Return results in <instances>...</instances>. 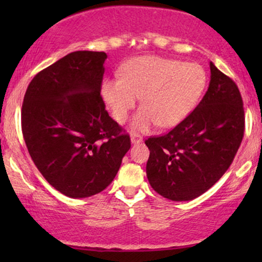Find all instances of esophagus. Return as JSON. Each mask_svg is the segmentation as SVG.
<instances>
[{"label":"esophagus","instance_id":"34e87169","mask_svg":"<svg viewBox=\"0 0 262 262\" xmlns=\"http://www.w3.org/2000/svg\"><path fill=\"white\" fill-rule=\"evenodd\" d=\"M130 140L133 144H138V143H141V141H143V138H141L139 134L133 133L130 135Z\"/></svg>","mask_w":262,"mask_h":262}]
</instances>
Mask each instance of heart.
<instances>
[{"label":"heart","instance_id":"b5f03b06","mask_svg":"<svg viewBox=\"0 0 262 262\" xmlns=\"http://www.w3.org/2000/svg\"><path fill=\"white\" fill-rule=\"evenodd\" d=\"M207 82L201 65L160 56H140L123 66L121 79L106 80L102 97L113 118L123 123L141 97V108L132 121L135 130L156 125L171 128L196 107Z\"/></svg>","mask_w":262,"mask_h":262}]
</instances>
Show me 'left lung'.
Masks as SVG:
<instances>
[{"mask_svg": "<svg viewBox=\"0 0 262 262\" xmlns=\"http://www.w3.org/2000/svg\"><path fill=\"white\" fill-rule=\"evenodd\" d=\"M209 66V87L198 106L169 133L145 140L150 186L176 202L208 191L229 169L244 137L239 89L212 61Z\"/></svg>", "mask_w": 262, "mask_h": 262, "instance_id": "obj_1", "label": "left lung"}]
</instances>
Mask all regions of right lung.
<instances>
[{"label":"right lung","instance_id":"1","mask_svg":"<svg viewBox=\"0 0 262 262\" xmlns=\"http://www.w3.org/2000/svg\"><path fill=\"white\" fill-rule=\"evenodd\" d=\"M103 52H74L33 77L22 104V133L33 162L71 198L100 193L113 181L130 137L101 96Z\"/></svg>","mask_w":262,"mask_h":262}]
</instances>
